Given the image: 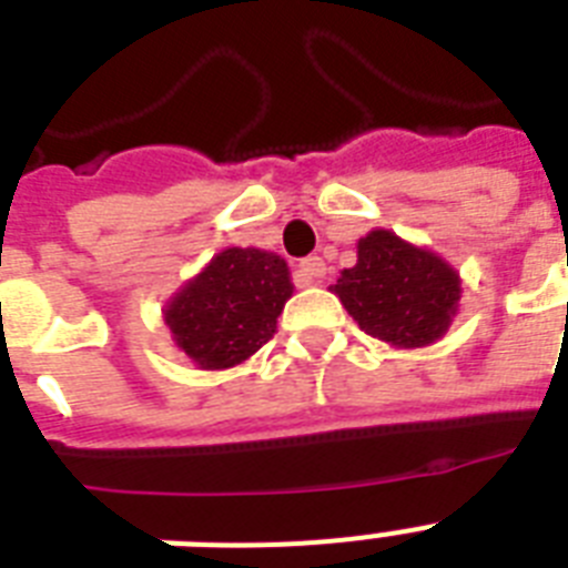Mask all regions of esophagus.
I'll list each match as a JSON object with an SVG mask.
<instances>
[{"label":"esophagus","instance_id":"esophagus-1","mask_svg":"<svg viewBox=\"0 0 568 568\" xmlns=\"http://www.w3.org/2000/svg\"><path fill=\"white\" fill-rule=\"evenodd\" d=\"M324 274H327V262L321 256H306L301 262L303 283H318V280H324Z\"/></svg>","mask_w":568,"mask_h":568}]
</instances>
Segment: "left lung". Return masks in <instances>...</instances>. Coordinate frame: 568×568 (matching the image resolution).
Here are the masks:
<instances>
[{"mask_svg": "<svg viewBox=\"0 0 568 568\" xmlns=\"http://www.w3.org/2000/svg\"><path fill=\"white\" fill-rule=\"evenodd\" d=\"M368 336L392 347H427L448 333L463 280L439 253L415 247L392 230H372L356 244V265L329 285Z\"/></svg>", "mask_w": 568, "mask_h": 568, "instance_id": "left-lung-1", "label": "left lung"}]
</instances>
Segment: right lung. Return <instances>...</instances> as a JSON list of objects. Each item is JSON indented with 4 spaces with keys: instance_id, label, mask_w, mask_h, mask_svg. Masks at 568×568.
<instances>
[{
    "instance_id": "obj_1",
    "label": "right lung",
    "mask_w": 568,
    "mask_h": 568,
    "mask_svg": "<svg viewBox=\"0 0 568 568\" xmlns=\"http://www.w3.org/2000/svg\"><path fill=\"white\" fill-rule=\"evenodd\" d=\"M294 294L283 256L258 247H226L191 276L162 310L173 345L203 372L235 368L276 333Z\"/></svg>"
}]
</instances>
